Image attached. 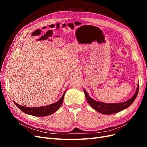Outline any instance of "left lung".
I'll return each mask as SVG.
<instances>
[{
    "label": "left lung",
    "instance_id": "8db88e82",
    "mask_svg": "<svg viewBox=\"0 0 147 147\" xmlns=\"http://www.w3.org/2000/svg\"><path fill=\"white\" fill-rule=\"evenodd\" d=\"M139 83H138L137 90L136 91L135 94H134L130 99L127 100V101L121 102V103H112V104H108V103H104V102L96 101L92 99L91 97L88 95L86 91L84 89V92L85 94L86 99L88 102L90 104L91 107H92L97 112L101 113L102 114L105 115H110L120 112L124 109L127 108L129 107L132 102L134 101L136 97L137 96L138 92H139Z\"/></svg>",
    "mask_w": 147,
    "mask_h": 147
}]
</instances>
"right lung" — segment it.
<instances>
[{"mask_svg": "<svg viewBox=\"0 0 147 147\" xmlns=\"http://www.w3.org/2000/svg\"><path fill=\"white\" fill-rule=\"evenodd\" d=\"M65 91H64L63 96L61 97V98L58 101L54 104H51L45 106L38 107H27L22 106L18 104L15 102H14V103L17 106L18 108L20 109L21 111H23L24 113L26 114L32 115V116L35 117L48 116V115H50L56 112L60 108V107L63 104Z\"/></svg>", "mask_w": 147, "mask_h": 147, "instance_id": "1", "label": "right lung"}]
</instances>
